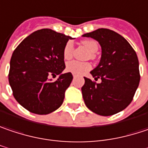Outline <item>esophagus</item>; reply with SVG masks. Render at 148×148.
Segmentation results:
<instances>
[{"label":"esophagus","mask_w":148,"mask_h":148,"mask_svg":"<svg viewBox=\"0 0 148 148\" xmlns=\"http://www.w3.org/2000/svg\"><path fill=\"white\" fill-rule=\"evenodd\" d=\"M73 77H74V78H76V77H77V76H76V75H75V74H74V75H73Z\"/></svg>","instance_id":"1"}]
</instances>
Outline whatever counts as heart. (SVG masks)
Segmentation results:
<instances>
[{"mask_svg": "<svg viewBox=\"0 0 148 148\" xmlns=\"http://www.w3.org/2000/svg\"><path fill=\"white\" fill-rule=\"evenodd\" d=\"M81 43L90 53H91L90 58H94L95 55L93 53L97 52L98 48H99L97 42L93 40H84L81 42ZM72 54H73V44H72V42H68L64 48V59L65 60L70 59L72 58ZM90 68H91V65L89 63H83V62H79V61H75V60L70 61L66 64V70L69 73H72L73 74H76V75L82 74L83 73L90 70Z\"/></svg>", "mask_w": 148, "mask_h": 148, "instance_id": "b5f03b06", "label": "heart"}]
</instances>
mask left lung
<instances>
[{"label": "left lung", "mask_w": 148, "mask_h": 148, "mask_svg": "<svg viewBox=\"0 0 148 148\" xmlns=\"http://www.w3.org/2000/svg\"><path fill=\"white\" fill-rule=\"evenodd\" d=\"M83 37L96 40L101 47L100 63L90 74L96 84L84 78L81 88L86 106L93 112L108 116L126 108L140 82L139 62L130 43L117 32L100 28Z\"/></svg>", "instance_id": "8db88e82"}]
</instances>
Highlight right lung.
Instances as JSON below:
<instances>
[{
	"instance_id": "obj_1",
	"label": "right lung",
	"mask_w": 148,
	"mask_h": 148,
	"mask_svg": "<svg viewBox=\"0 0 148 148\" xmlns=\"http://www.w3.org/2000/svg\"><path fill=\"white\" fill-rule=\"evenodd\" d=\"M69 39L73 38L44 28L32 32L14 50L9 84L16 100L32 113L47 115L63 104L73 79L71 73H63ZM50 75L59 77L53 82Z\"/></svg>"
}]
</instances>
